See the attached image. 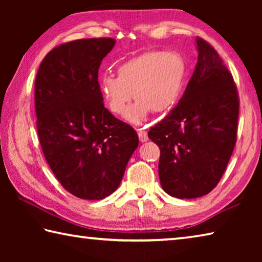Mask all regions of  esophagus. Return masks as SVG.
Wrapping results in <instances>:
<instances>
[{
	"label": "esophagus",
	"instance_id": "obj_1",
	"mask_svg": "<svg viewBox=\"0 0 262 262\" xmlns=\"http://www.w3.org/2000/svg\"><path fill=\"white\" fill-rule=\"evenodd\" d=\"M137 134H139V139L141 142L148 141V132L145 129H139L137 130Z\"/></svg>",
	"mask_w": 262,
	"mask_h": 262
}]
</instances>
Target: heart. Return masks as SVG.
<instances>
[{
	"instance_id": "1",
	"label": "heart",
	"mask_w": 262,
	"mask_h": 262,
	"mask_svg": "<svg viewBox=\"0 0 262 262\" xmlns=\"http://www.w3.org/2000/svg\"><path fill=\"white\" fill-rule=\"evenodd\" d=\"M186 75L185 62L174 52L151 51L123 62L118 76L104 74L98 90L107 108L120 115L133 98L137 100L126 112L127 120L137 123L151 111L162 113L179 99Z\"/></svg>"
}]
</instances>
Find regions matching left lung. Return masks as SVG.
<instances>
[{
    "label": "left lung",
    "mask_w": 262,
    "mask_h": 262,
    "mask_svg": "<svg viewBox=\"0 0 262 262\" xmlns=\"http://www.w3.org/2000/svg\"><path fill=\"white\" fill-rule=\"evenodd\" d=\"M198 62L178 105L150 128L161 185L171 196L194 199L214 189L237 142L239 96L232 74L209 42L196 38Z\"/></svg>",
    "instance_id": "obj_1"
}]
</instances>
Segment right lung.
<instances>
[{
    "instance_id": "right-lung-1",
    "label": "right lung",
    "mask_w": 262,
    "mask_h": 262,
    "mask_svg": "<svg viewBox=\"0 0 262 262\" xmlns=\"http://www.w3.org/2000/svg\"><path fill=\"white\" fill-rule=\"evenodd\" d=\"M114 45L106 37L61 43L47 53L35 76L43 156L62 187L82 200L112 194L139 145L134 128L105 107L98 90V69Z\"/></svg>"
}]
</instances>
